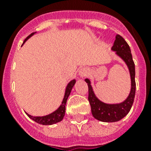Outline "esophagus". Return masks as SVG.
<instances>
[{"instance_id":"34e87169","label":"esophagus","mask_w":151,"mask_h":151,"mask_svg":"<svg viewBox=\"0 0 151 151\" xmlns=\"http://www.w3.org/2000/svg\"><path fill=\"white\" fill-rule=\"evenodd\" d=\"M88 73H89V71H88V70L87 68H85V67H83V68L80 69L79 71H78V74H79L81 78L86 77L88 74Z\"/></svg>"}]
</instances>
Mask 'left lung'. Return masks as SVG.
<instances>
[{
    "mask_svg": "<svg viewBox=\"0 0 151 151\" xmlns=\"http://www.w3.org/2000/svg\"><path fill=\"white\" fill-rule=\"evenodd\" d=\"M111 50L115 52V54L118 55L125 63L129 68L131 78V90L129 96L122 103L114 104L105 103L99 100L95 95L89 79H85V81L88 86V101L91 106L92 115L96 119L103 122H118L125 117L131 110L136 93L135 64L129 45L122 36L117 34Z\"/></svg>",
    "mask_w": 151,
    "mask_h": 151,
    "instance_id": "left-lung-1",
    "label": "left lung"
}]
</instances>
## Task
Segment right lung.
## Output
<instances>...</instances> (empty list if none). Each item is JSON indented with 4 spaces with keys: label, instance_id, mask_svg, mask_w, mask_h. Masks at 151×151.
<instances>
[{
    "label": "right lung",
    "instance_id": "add662e5",
    "mask_svg": "<svg viewBox=\"0 0 151 151\" xmlns=\"http://www.w3.org/2000/svg\"><path fill=\"white\" fill-rule=\"evenodd\" d=\"M35 33H36V32H35ZM35 33H32L30 35H29V36L27 37V38L25 39L23 44H24L30 37L33 36ZM75 79L70 81L68 83V85H67V86H66V88L65 95H64L62 104L59 106V107L56 110H55L54 112H52L50 114L45 115V116H41V117H34V116H31V115H29V114L26 113L27 114V116H28L30 119H32L33 121L37 122V123H38V124H44V125H50V124H55V123H58V122H61L62 120L63 119L64 115H65V112H66V101H67L69 96L70 94L71 90L73 88V85H75Z\"/></svg>",
    "mask_w": 151,
    "mask_h": 151
}]
</instances>
